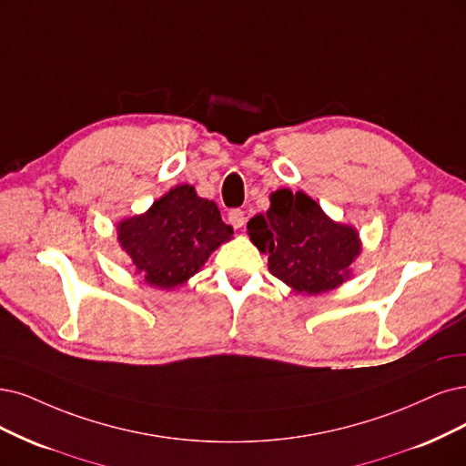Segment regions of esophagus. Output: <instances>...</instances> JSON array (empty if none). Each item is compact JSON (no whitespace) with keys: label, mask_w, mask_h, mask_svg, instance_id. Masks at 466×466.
<instances>
[{"label":"esophagus","mask_w":466,"mask_h":466,"mask_svg":"<svg viewBox=\"0 0 466 466\" xmlns=\"http://www.w3.org/2000/svg\"><path fill=\"white\" fill-rule=\"evenodd\" d=\"M228 222L232 224V227L238 230V228H242L244 224H246V213L242 211V209H232L230 213H228Z\"/></svg>","instance_id":"1"}]
</instances>
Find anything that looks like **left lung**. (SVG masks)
<instances>
[{"mask_svg": "<svg viewBox=\"0 0 466 466\" xmlns=\"http://www.w3.org/2000/svg\"><path fill=\"white\" fill-rule=\"evenodd\" d=\"M248 234L268 253L272 277L309 296L346 282L360 253L353 227L334 222L315 199L288 187L270 194V209L248 222Z\"/></svg>", "mask_w": 466, "mask_h": 466, "instance_id": "1", "label": "left lung"}]
</instances>
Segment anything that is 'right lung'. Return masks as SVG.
Segmentation results:
<instances>
[{
	"label": "right lung",
	"mask_w": 466,
	"mask_h": 466,
	"mask_svg": "<svg viewBox=\"0 0 466 466\" xmlns=\"http://www.w3.org/2000/svg\"><path fill=\"white\" fill-rule=\"evenodd\" d=\"M234 230L220 218L215 201L203 199L189 184L175 186L155 199L144 215L116 224V239L137 274L161 289L184 284Z\"/></svg>",
	"instance_id": "add662e5"
}]
</instances>
